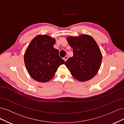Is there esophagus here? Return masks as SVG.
I'll return each mask as SVG.
<instances>
[{"label":"esophagus","instance_id":"obj_1","mask_svg":"<svg viewBox=\"0 0 124 124\" xmlns=\"http://www.w3.org/2000/svg\"><path fill=\"white\" fill-rule=\"evenodd\" d=\"M63 59H64V61H65V62H66V61H67V60L68 59V56H66L64 58H63Z\"/></svg>","mask_w":124,"mask_h":124}]
</instances>
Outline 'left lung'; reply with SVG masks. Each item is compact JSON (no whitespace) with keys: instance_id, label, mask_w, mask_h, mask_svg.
Returning <instances> with one entry per match:
<instances>
[{"instance_id":"left-lung-1","label":"left lung","mask_w":124,"mask_h":124,"mask_svg":"<svg viewBox=\"0 0 124 124\" xmlns=\"http://www.w3.org/2000/svg\"><path fill=\"white\" fill-rule=\"evenodd\" d=\"M67 40L72 48L73 56L66 62V66L78 81L91 80L98 72L102 61V54L98 44L88 35L70 36Z\"/></svg>"}]
</instances>
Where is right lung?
Returning <instances> with one entry per match:
<instances>
[{
    "label": "right lung",
    "instance_id": "obj_1",
    "mask_svg": "<svg viewBox=\"0 0 124 124\" xmlns=\"http://www.w3.org/2000/svg\"><path fill=\"white\" fill-rule=\"evenodd\" d=\"M55 39L47 35H38L33 38L24 54V62L28 73L39 82L49 81L59 66L65 62L53 46Z\"/></svg>",
    "mask_w": 124,
    "mask_h": 124
}]
</instances>
